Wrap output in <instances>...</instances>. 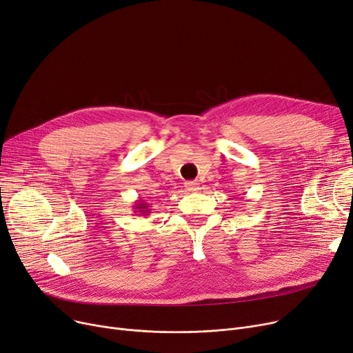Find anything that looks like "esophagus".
Returning <instances> with one entry per match:
<instances>
[{
	"mask_svg": "<svg viewBox=\"0 0 353 353\" xmlns=\"http://www.w3.org/2000/svg\"><path fill=\"white\" fill-rule=\"evenodd\" d=\"M184 188H186L189 192H194L199 189V183L196 181H186L184 183Z\"/></svg>",
	"mask_w": 353,
	"mask_h": 353,
	"instance_id": "obj_1",
	"label": "esophagus"
}]
</instances>
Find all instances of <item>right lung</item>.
Wrapping results in <instances>:
<instances>
[{
  "label": "right lung",
  "instance_id": "1",
  "mask_svg": "<svg viewBox=\"0 0 353 353\" xmlns=\"http://www.w3.org/2000/svg\"><path fill=\"white\" fill-rule=\"evenodd\" d=\"M133 212H134V213H139V214H141V216H147L148 213H150V206H148V203L139 200V201L136 203V205H134Z\"/></svg>",
  "mask_w": 353,
  "mask_h": 353
}]
</instances>
